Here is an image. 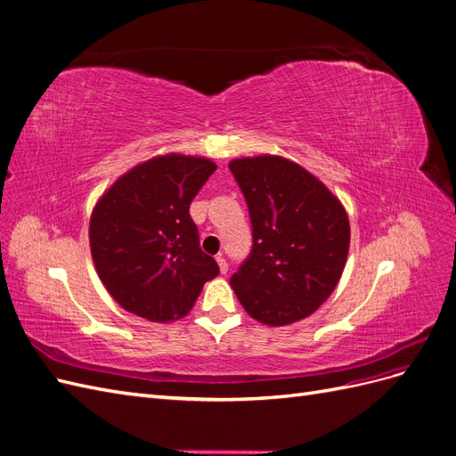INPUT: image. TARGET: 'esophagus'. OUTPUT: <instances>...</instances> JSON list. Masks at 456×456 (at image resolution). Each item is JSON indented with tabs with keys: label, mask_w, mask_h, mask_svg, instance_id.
Returning a JSON list of instances; mask_svg holds the SVG:
<instances>
[{
	"label": "esophagus",
	"mask_w": 456,
	"mask_h": 456,
	"mask_svg": "<svg viewBox=\"0 0 456 456\" xmlns=\"http://www.w3.org/2000/svg\"><path fill=\"white\" fill-rule=\"evenodd\" d=\"M216 265H218V270L220 273H226L228 272V262L223 255H216Z\"/></svg>",
	"instance_id": "esophagus-1"
}]
</instances>
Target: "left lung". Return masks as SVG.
<instances>
[{
    "label": "left lung",
    "mask_w": 456,
    "mask_h": 456,
    "mask_svg": "<svg viewBox=\"0 0 456 456\" xmlns=\"http://www.w3.org/2000/svg\"><path fill=\"white\" fill-rule=\"evenodd\" d=\"M253 224V249L230 285L253 320H305L335 291L346 266L350 220L340 200L302 165L281 156L228 163Z\"/></svg>",
    "instance_id": "1"
}]
</instances>
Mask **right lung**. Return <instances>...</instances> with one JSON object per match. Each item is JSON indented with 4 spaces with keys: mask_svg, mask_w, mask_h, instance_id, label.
Segmentation results:
<instances>
[{
    "mask_svg": "<svg viewBox=\"0 0 456 456\" xmlns=\"http://www.w3.org/2000/svg\"><path fill=\"white\" fill-rule=\"evenodd\" d=\"M216 169L201 156L165 154L134 165L94 203V270L118 305L154 323L184 317L218 275L200 249L190 203Z\"/></svg>",
    "mask_w": 456,
    "mask_h": 456,
    "instance_id": "add662e5",
    "label": "right lung"
}]
</instances>
